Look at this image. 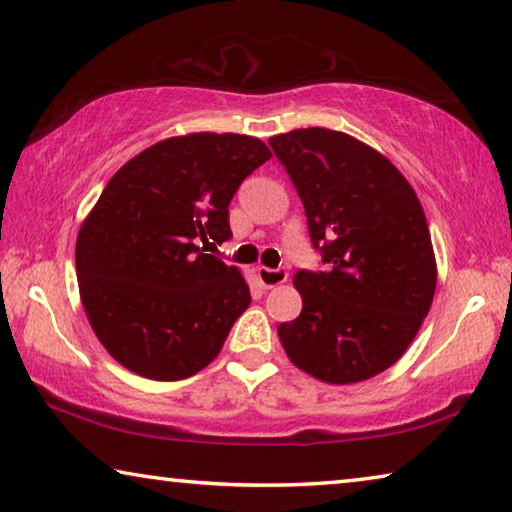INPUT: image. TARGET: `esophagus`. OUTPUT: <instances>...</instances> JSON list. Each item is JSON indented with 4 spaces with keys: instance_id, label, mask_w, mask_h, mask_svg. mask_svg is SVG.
I'll return each instance as SVG.
<instances>
[{
    "instance_id": "obj_1",
    "label": "esophagus",
    "mask_w": 512,
    "mask_h": 512,
    "mask_svg": "<svg viewBox=\"0 0 512 512\" xmlns=\"http://www.w3.org/2000/svg\"><path fill=\"white\" fill-rule=\"evenodd\" d=\"M257 280L262 284L264 289H273V287H280L289 280V273L282 271V268H264L259 266L257 268Z\"/></svg>"
}]
</instances>
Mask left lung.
Instances as JSON below:
<instances>
[{
	"label": "left lung",
	"instance_id": "left-lung-1",
	"mask_svg": "<svg viewBox=\"0 0 512 512\" xmlns=\"http://www.w3.org/2000/svg\"><path fill=\"white\" fill-rule=\"evenodd\" d=\"M268 144L305 205L327 271H298L302 311L277 327L296 368L357 384L402 357L436 293L427 216L400 169L357 137L298 128Z\"/></svg>",
	"mask_w": 512,
	"mask_h": 512
}]
</instances>
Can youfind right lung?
Segmentation results:
<instances>
[{"instance_id": "1", "label": "right lung", "mask_w": 512, "mask_h": 512, "mask_svg": "<svg viewBox=\"0 0 512 512\" xmlns=\"http://www.w3.org/2000/svg\"><path fill=\"white\" fill-rule=\"evenodd\" d=\"M271 155L250 135L189 133L108 180L76 237V277L94 334L121 366L178 381L221 352L250 289L237 266L203 250L232 237V196Z\"/></svg>"}]
</instances>
